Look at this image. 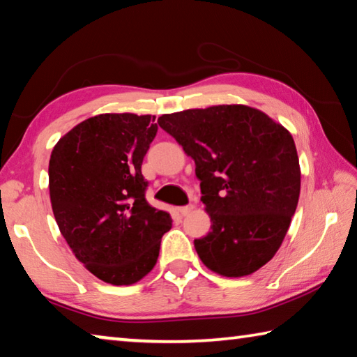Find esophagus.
I'll return each instance as SVG.
<instances>
[{
	"label": "esophagus",
	"instance_id": "1",
	"mask_svg": "<svg viewBox=\"0 0 357 357\" xmlns=\"http://www.w3.org/2000/svg\"><path fill=\"white\" fill-rule=\"evenodd\" d=\"M192 209H193V204H187V206H181V208H178V211H179V213L183 214V215H187V214H189Z\"/></svg>",
	"mask_w": 357,
	"mask_h": 357
}]
</instances>
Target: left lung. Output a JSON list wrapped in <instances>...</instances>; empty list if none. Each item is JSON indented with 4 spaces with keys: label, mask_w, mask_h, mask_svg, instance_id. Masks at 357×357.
<instances>
[{
    "label": "left lung",
    "mask_w": 357,
    "mask_h": 357,
    "mask_svg": "<svg viewBox=\"0 0 357 357\" xmlns=\"http://www.w3.org/2000/svg\"><path fill=\"white\" fill-rule=\"evenodd\" d=\"M195 160L211 231L198 257L223 277L250 275L280 249L298 206L301 167L289 132L261 110L231 104L157 119Z\"/></svg>",
    "instance_id": "left-lung-1"
}]
</instances>
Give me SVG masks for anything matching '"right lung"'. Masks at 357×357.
<instances>
[{"instance_id": "1", "label": "right lung", "mask_w": 357, "mask_h": 357, "mask_svg": "<svg viewBox=\"0 0 357 357\" xmlns=\"http://www.w3.org/2000/svg\"><path fill=\"white\" fill-rule=\"evenodd\" d=\"M155 134L151 114L104 113L77 124L52 151L48 187L59 231L78 261L110 285L148 275L172 228L170 214L144 198L142 164Z\"/></svg>"}]
</instances>
